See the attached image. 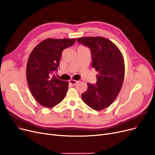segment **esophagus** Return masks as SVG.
I'll return each instance as SVG.
<instances>
[{"label": "esophagus", "instance_id": "1", "mask_svg": "<svg viewBox=\"0 0 155 155\" xmlns=\"http://www.w3.org/2000/svg\"><path fill=\"white\" fill-rule=\"evenodd\" d=\"M69 83L70 84H71L72 85H75L78 83V81H77V80H70L69 81Z\"/></svg>", "mask_w": 155, "mask_h": 155}]
</instances>
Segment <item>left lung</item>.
<instances>
[{"instance_id": "left-lung-1", "label": "left lung", "mask_w": 155, "mask_h": 155, "mask_svg": "<svg viewBox=\"0 0 155 155\" xmlns=\"http://www.w3.org/2000/svg\"><path fill=\"white\" fill-rule=\"evenodd\" d=\"M78 42L89 47L92 66L98 72L96 84L88 83L82 94L83 101L94 110L110 106L117 98L124 80L125 64L122 52L111 40L102 37H86Z\"/></svg>"}]
</instances>
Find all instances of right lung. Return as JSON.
Returning a JSON list of instances; mask_svg holds the SVG:
<instances>
[{"instance_id":"right-lung-1","label":"right lung","mask_w":155,"mask_h":155,"mask_svg":"<svg viewBox=\"0 0 155 155\" xmlns=\"http://www.w3.org/2000/svg\"><path fill=\"white\" fill-rule=\"evenodd\" d=\"M75 41V38H47L30 53L26 65V80L32 96L40 105L52 107L66 96L68 82L52 75L59 67L63 51Z\"/></svg>"}]
</instances>
